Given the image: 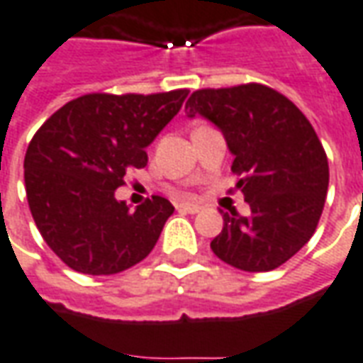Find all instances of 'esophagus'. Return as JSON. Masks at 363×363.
Segmentation results:
<instances>
[{"label":"esophagus","instance_id":"esophagus-1","mask_svg":"<svg viewBox=\"0 0 363 363\" xmlns=\"http://www.w3.org/2000/svg\"><path fill=\"white\" fill-rule=\"evenodd\" d=\"M177 211H184V213H197L201 207L197 206V203H177Z\"/></svg>","mask_w":363,"mask_h":363}]
</instances>
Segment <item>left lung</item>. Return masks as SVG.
I'll return each instance as SVG.
<instances>
[{
    "mask_svg": "<svg viewBox=\"0 0 363 363\" xmlns=\"http://www.w3.org/2000/svg\"><path fill=\"white\" fill-rule=\"evenodd\" d=\"M187 118L203 116L221 130L233 154L231 172L251 215L223 213L211 251L247 272L272 271L316 231L328 191V157L312 124L281 92L264 84L196 91Z\"/></svg>",
    "mask_w": 363,
    "mask_h": 363,
    "instance_id": "obj_1",
    "label": "left lung"
}]
</instances>
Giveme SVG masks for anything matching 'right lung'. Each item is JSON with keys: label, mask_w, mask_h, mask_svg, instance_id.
<instances>
[{"label": "right lung", "mask_w": 363, "mask_h": 363, "mask_svg": "<svg viewBox=\"0 0 363 363\" xmlns=\"http://www.w3.org/2000/svg\"><path fill=\"white\" fill-rule=\"evenodd\" d=\"M160 94H84L37 130L25 154V191L39 233L67 267L116 274L146 259L174 206L154 196L130 211L114 191L187 99Z\"/></svg>", "instance_id": "right-lung-1"}]
</instances>
